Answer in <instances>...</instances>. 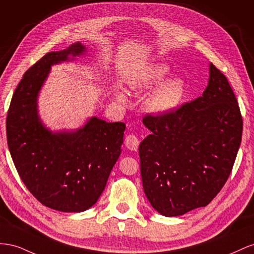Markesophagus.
I'll return each instance as SVG.
<instances>
[{"mask_svg": "<svg viewBox=\"0 0 254 254\" xmlns=\"http://www.w3.org/2000/svg\"><path fill=\"white\" fill-rule=\"evenodd\" d=\"M125 144L128 150L137 151L138 150V146H139V139L133 134L127 135L125 139Z\"/></svg>", "mask_w": 254, "mask_h": 254, "instance_id": "34e87169", "label": "esophagus"}]
</instances>
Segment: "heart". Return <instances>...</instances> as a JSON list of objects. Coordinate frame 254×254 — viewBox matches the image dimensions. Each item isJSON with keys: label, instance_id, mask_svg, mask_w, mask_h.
I'll use <instances>...</instances> for the list:
<instances>
[{"label": "heart", "instance_id": "b5f03b06", "mask_svg": "<svg viewBox=\"0 0 254 254\" xmlns=\"http://www.w3.org/2000/svg\"><path fill=\"white\" fill-rule=\"evenodd\" d=\"M168 74L169 68L166 64H152L128 82V86L134 90L151 89L159 85L144 101V107L151 114L165 115L173 112L186 96V84L183 79L175 77L164 82ZM116 98L120 102H126V92L117 90Z\"/></svg>", "mask_w": 254, "mask_h": 254}]
</instances>
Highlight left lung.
Here are the masks:
<instances>
[{"mask_svg":"<svg viewBox=\"0 0 254 254\" xmlns=\"http://www.w3.org/2000/svg\"><path fill=\"white\" fill-rule=\"evenodd\" d=\"M142 122L152 132L139 144L151 205L166 217L206 206L226 184L242 141V115L227 77L211 63L202 97Z\"/></svg>","mask_w":254,"mask_h":254,"instance_id":"1","label":"left lung"}]
</instances>
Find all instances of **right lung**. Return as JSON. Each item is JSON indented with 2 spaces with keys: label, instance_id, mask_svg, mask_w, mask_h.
Here are the masks:
<instances>
[{
  "label": "right lung",
  "instance_id": "obj_1",
  "mask_svg": "<svg viewBox=\"0 0 254 254\" xmlns=\"http://www.w3.org/2000/svg\"><path fill=\"white\" fill-rule=\"evenodd\" d=\"M87 48L75 42L50 52L28 69L10 102L7 143L21 180L40 203L79 213L100 198L121 153L126 125L91 117L73 131H51L38 114V96L51 67L74 61Z\"/></svg>",
  "mask_w": 254,
  "mask_h": 254
}]
</instances>
